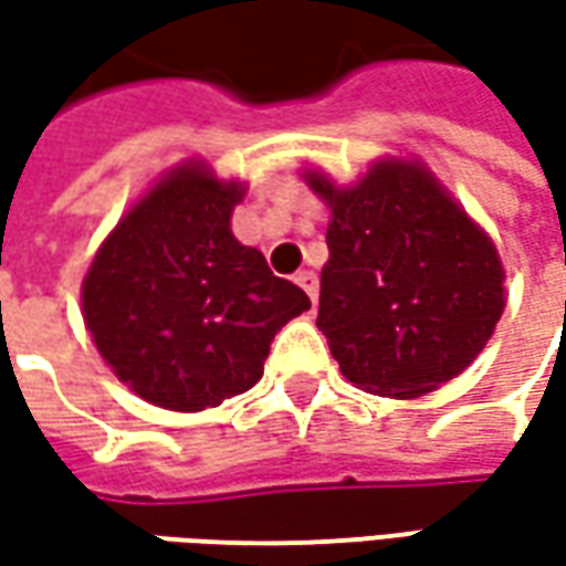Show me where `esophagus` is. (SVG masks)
Wrapping results in <instances>:
<instances>
[{
    "instance_id": "obj_1",
    "label": "esophagus",
    "mask_w": 566,
    "mask_h": 566,
    "mask_svg": "<svg viewBox=\"0 0 566 566\" xmlns=\"http://www.w3.org/2000/svg\"><path fill=\"white\" fill-rule=\"evenodd\" d=\"M295 283L308 293L312 302H317V273L315 271H298L295 273Z\"/></svg>"
}]
</instances>
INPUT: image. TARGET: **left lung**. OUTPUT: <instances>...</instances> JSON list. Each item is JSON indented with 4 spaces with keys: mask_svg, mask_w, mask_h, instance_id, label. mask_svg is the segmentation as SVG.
<instances>
[{
    "mask_svg": "<svg viewBox=\"0 0 566 566\" xmlns=\"http://www.w3.org/2000/svg\"><path fill=\"white\" fill-rule=\"evenodd\" d=\"M308 186L331 207L317 327L339 371L378 397H422L457 378L504 312L491 239L419 164L384 160L359 186Z\"/></svg>",
    "mask_w": 566,
    "mask_h": 566,
    "instance_id": "1",
    "label": "left lung"
}]
</instances>
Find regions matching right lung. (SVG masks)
Wrapping results in <instances>:
<instances>
[{
  "instance_id": "1",
  "label": "right lung",
  "mask_w": 566,
  "mask_h": 566,
  "mask_svg": "<svg viewBox=\"0 0 566 566\" xmlns=\"http://www.w3.org/2000/svg\"><path fill=\"white\" fill-rule=\"evenodd\" d=\"M239 198V182L179 166L122 217L84 276L99 356L154 406L198 412L245 394L276 331L312 308L232 235Z\"/></svg>"
}]
</instances>
